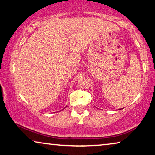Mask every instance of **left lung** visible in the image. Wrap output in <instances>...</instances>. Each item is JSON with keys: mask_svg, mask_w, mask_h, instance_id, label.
Returning a JSON list of instances; mask_svg holds the SVG:
<instances>
[{"mask_svg": "<svg viewBox=\"0 0 155 155\" xmlns=\"http://www.w3.org/2000/svg\"><path fill=\"white\" fill-rule=\"evenodd\" d=\"M122 109H123V108H122ZM118 109V110H120V109Z\"/></svg>", "mask_w": 155, "mask_h": 155, "instance_id": "left-lung-1", "label": "left lung"}]
</instances>
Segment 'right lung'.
I'll return each instance as SVG.
<instances>
[{
  "instance_id": "obj_1",
  "label": "right lung",
  "mask_w": 155,
  "mask_h": 155,
  "mask_svg": "<svg viewBox=\"0 0 155 155\" xmlns=\"http://www.w3.org/2000/svg\"><path fill=\"white\" fill-rule=\"evenodd\" d=\"M66 107H65V108H66Z\"/></svg>"
}]
</instances>
